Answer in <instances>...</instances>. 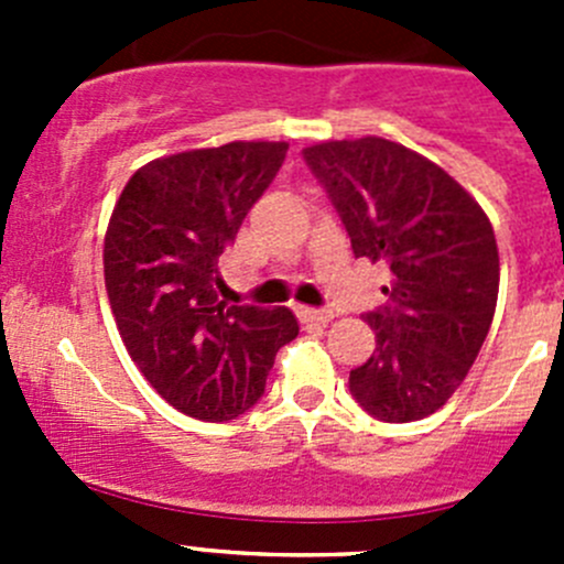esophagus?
Returning <instances> with one entry per match:
<instances>
[{
	"label": "esophagus",
	"mask_w": 564,
	"mask_h": 564,
	"mask_svg": "<svg viewBox=\"0 0 564 564\" xmlns=\"http://www.w3.org/2000/svg\"><path fill=\"white\" fill-rule=\"evenodd\" d=\"M297 316L303 324H329L335 318L333 311H316V308H305V305H300Z\"/></svg>",
	"instance_id": "esophagus-1"
}]
</instances>
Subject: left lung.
<instances>
[{
    "instance_id": "left-lung-1",
    "label": "left lung",
    "mask_w": 564,
    "mask_h": 564,
    "mask_svg": "<svg viewBox=\"0 0 564 564\" xmlns=\"http://www.w3.org/2000/svg\"><path fill=\"white\" fill-rule=\"evenodd\" d=\"M355 256L390 264V305L366 314L377 349L349 373L362 409L412 423L445 406L469 373L499 294L494 226L464 185L409 147L362 135L303 150Z\"/></svg>"
}]
</instances>
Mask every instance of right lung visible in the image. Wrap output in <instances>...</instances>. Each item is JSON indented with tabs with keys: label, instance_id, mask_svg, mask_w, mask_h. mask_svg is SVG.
Wrapping results in <instances>:
<instances>
[{
	"label": "right lung",
	"instance_id": "right-lung-1",
	"mask_svg": "<svg viewBox=\"0 0 564 564\" xmlns=\"http://www.w3.org/2000/svg\"><path fill=\"white\" fill-rule=\"evenodd\" d=\"M286 141H229L155 158L108 218L104 275L119 338L147 382L198 420H231L297 338L289 308L218 297V259L286 158Z\"/></svg>",
	"mask_w": 564,
	"mask_h": 564
}]
</instances>
